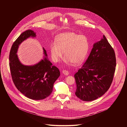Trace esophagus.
Instances as JSON below:
<instances>
[{
    "label": "esophagus",
    "instance_id": "obj_1",
    "mask_svg": "<svg viewBox=\"0 0 127 127\" xmlns=\"http://www.w3.org/2000/svg\"><path fill=\"white\" fill-rule=\"evenodd\" d=\"M62 73H63V74H64V75H68L69 72L67 71H66V70H63V71H62Z\"/></svg>",
    "mask_w": 127,
    "mask_h": 127
}]
</instances>
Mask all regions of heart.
I'll list each match as a JSON object with an SVG mask.
<instances>
[{"instance_id":"1","label":"heart","mask_w":127,"mask_h":127,"mask_svg":"<svg viewBox=\"0 0 127 127\" xmlns=\"http://www.w3.org/2000/svg\"><path fill=\"white\" fill-rule=\"evenodd\" d=\"M89 49V42L87 37L74 33L61 34L50 45L52 60L59 61L63 56H65L64 62L67 64L73 63L75 64L82 63L86 58Z\"/></svg>"}]
</instances>
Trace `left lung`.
<instances>
[{
	"label": "left lung",
	"mask_w": 127,
	"mask_h": 127,
	"mask_svg": "<svg viewBox=\"0 0 127 127\" xmlns=\"http://www.w3.org/2000/svg\"><path fill=\"white\" fill-rule=\"evenodd\" d=\"M116 65L115 52L104 35L94 44L87 60L74 75L76 96L84 101L101 97L110 87Z\"/></svg>",
	"instance_id": "obj_1"
}]
</instances>
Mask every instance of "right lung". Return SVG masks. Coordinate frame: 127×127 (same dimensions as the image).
<instances>
[{"instance_id": "right-lung-1", "label": "right lung", "mask_w": 127, "mask_h": 127, "mask_svg": "<svg viewBox=\"0 0 127 127\" xmlns=\"http://www.w3.org/2000/svg\"><path fill=\"white\" fill-rule=\"evenodd\" d=\"M36 33L32 30L23 32L13 43L9 55V66L13 81L16 87L27 98L33 100H42L52 93L55 82L60 75L59 69L48 60L46 50L45 57L34 65L22 64L17 54L19 44Z\"/></svg>"}]
</instances>
